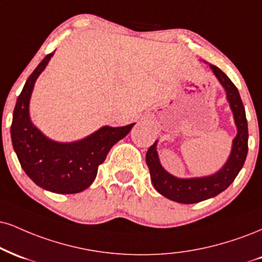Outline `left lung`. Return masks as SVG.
I'll return each instance as SVG.
<instances>
[{
	"label": "left lung",
	"instance_id": "8db88e82",
	"mask_svg": "<svg viewBox=\"0 0 262 262\" xmlns=\"http://www.w3.org/2000/svg\"><path fill=\"white\" fill-rule=\"evenodd\" d=\"M217 80L226 91L227 101L233 113L237 135L232 141L228 159L219 171L210 176L193 178H178L163 168L157 152V140L146 152L151 182L160 194L179 204H195L211 199L232 184L244 165L248 155V122L241 95L235 85L219 67L209 64Z\"/></svg>",
	"mask_w": 262,
	"mask_h": 262
}]
</instances>
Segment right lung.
Instances as JSON below:
<instances>
[{"mask_svg": "<svg viewBox=\"0 0 262 262\" xmlns=\"http://www.w3.org/2000/svg\"><path fill=\"white\" fill-rule=\"evenodd\" d=\"M53 53L40 62L18 96L11 125L12 145L21 168L36 185L52 193L75 194L93 184L97 168L108 151L132 130L135 123L124 127L103 125L83 139L71 143L46 137L31 122L29 105L35 81Z\"/></svg>", "mask_w": 262, "mask_h": 262, "instance_id": "add662e5", "label": "right lung"}]
</instances>
